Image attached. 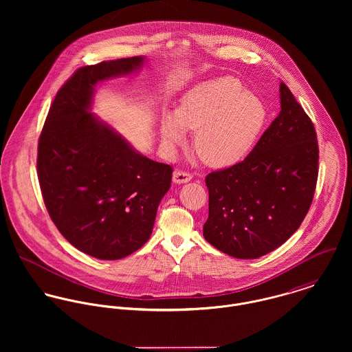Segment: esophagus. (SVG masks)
<instances>
[{
  "mask_svg": "<svg viewBox=\"0 0 352 352\" xmlns=\"http://www.w3.org/2000/svg\"><path fill=\"white\" fill-rule=\"evenodd\" d=\"M192 179V175L184 170H176L173 173V182L176 184H183V183H188Z\"/></svg>",
  "mask_w": 352,
  "mask_h": 352,
  "instance_id": "esophagus-1",
  "label": "esophagus"
}]
</instances>
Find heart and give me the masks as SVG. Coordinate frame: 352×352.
I'll use <instances>...</instances> for the list:
<instances>
[{
	"mask_svg": "<svg viewBox=\"0 0 352 352\" xmlns=\"http://www.w3.org/2000/svg\"><path fill=\"white\" fill-rule=\"evenodd\" d=\"M267 120V108L240 81L222 77L192 88L176 109L160 120V135L169 151L194 131V146L201 160L215 168L243 160L256 144Z\"/></svg>",
	"mask_w": 352,
	"mask_h": 352,
	"instance_id": "obj_1",
	"label": "heart"
}]
</instances>
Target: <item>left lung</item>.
Wrapping results in <instances>:
<instances>
[{"instance_id":"1","label":"left lung","mask_w":352,"mask_h":352,"mask_svg":"<svg viewBox=\"0 0 352 352\" xmlns=\"http://www.w3.org/2000/svg\"><path fill=\"white\" fill-rule=\"evenodd\" d=\"M280 112L244 161L206 176L204 239L236 258H257L286 243L307 214L318 176L314 126L285 82Z\"/></svg>"}]
</instances>
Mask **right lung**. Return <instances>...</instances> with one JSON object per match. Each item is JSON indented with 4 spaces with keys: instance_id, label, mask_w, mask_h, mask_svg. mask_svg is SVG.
<instances>
[{
    "instance_id": "obj_1",
    "label": "right lung",
    "mask_w": 352,
    "mask_h": 352,
    "mask_svg": "<svg viewBox=\"0 0 352 352\" xmlns=\"http://www.w3.org/2000/svg\"><path fill=\"white\" fill-rule=\"evenodd\" d=\"M145 56L80 67L51 104L39 145L38 177L60 234L101 260L123 258L151 236L170 188L172 166L135 151L91 112L96 85L140 70Z\"/></svg>"
}]
</instances>
